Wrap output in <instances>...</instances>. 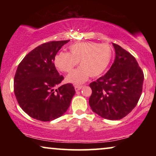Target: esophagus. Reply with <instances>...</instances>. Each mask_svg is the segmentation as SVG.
<instances>
[{
    "label": "esophagus",
    "mask_w": 156,
    "mask_h": 156,
    "mask_svg": "<svg viewBox=\"0 0 156 156\" xmlns=\"http://www.w3.org/2000/svg\"><path fill=\"white\" fill-rule=\"evenodd\" d=\"M82 88V86H80V85H76V86L74 87V89H75L76 91H80Z\"/></svg>",
    "instance_id": "34e87169"
}]
</instances>
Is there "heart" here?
<instances>
[{"mask_svg": "<svg viewBox=\"0 0 156 156\" xmlns=\"http://www.w3.org/2000/svg\"><path fill=\"white\" fill-rule=\"evenodd\" d=\"M69 52H60L55 57V65L61 72H70L79 64L80 67L67 76L74 84L86 82L89 76L96 77L107 68L112 57V49L107 43L93 42H76L69 47Z\"/></svg>", "mask_w": 156, "mask_h": 156, "instance_id": "b5f03b06", "label": "heart"}]
</instances>
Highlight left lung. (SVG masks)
I'll list each match as a JSON object with an SVG mask.
<instances>
[{
    "label": "left lung",
    "instance_id": "left-lung-1",
    "mask_svg": "<svg viewBox=\"0 0 156 156\" xmlns=\"http://www.w3.org/2000/svg\"><path fill=\"white\" fill-rule=\"evenodd\" d=\"M116 57L109 70L89 84L92 94L89 103L91 110L102 118L119 120L138 104L142 93L144 74L135 57L113 43Z\"/></svg>",
    "mask_w": 156,
    "mask_h": 156
}]
</instances>
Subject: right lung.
Masks as SVG:
<instances>
[{
    "instance_id": "obj_1",
    "label": "right lung",
    "mask_w": 156,
    "mask_h": 156,
    "mask_svg": "<svg viewBox=\"0 0 156 156\" xmlns=\"http://www.w3.org/2000/svg\"><path fill=\"white\" fill-rule=\"evenodd\" d=\"M69 40L42 44L26 55L14 77V92L21 108L42 121L56 119L65 114L75 94L70 83L55 89L64 80L55 66V57Z\"/></svg>"
}]
</instances>
